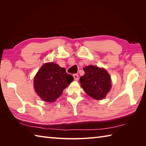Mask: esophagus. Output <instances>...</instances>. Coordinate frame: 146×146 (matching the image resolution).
I'll return each mask as SVG.
<instances>
[{
    "label": "esophagus",
    "instance_id": "obj_1",
    "mask_svg": "<svg viewBox=\"0 0 146 146\" xmlns=\"http://www.w3.org/2000/svg\"><path fill=\"white\" fill-rule=\"evenodd\" d=\"M73 77H74V80H75V81H78L79 77H78V75H77V74H74Z\"/></svg>",
    "mask_w": 146,
    "mask_h": 146
}]
</instances>
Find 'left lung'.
I'll return each mask as SVG.
<instances>
[{
	"label": "left lung",
	"mask_w": 146,
	"mask_h": 146,
	"mask_svg": "<svg viewBox=\"0 0 146 146\" xmlns=\"http://www.w3.org/2000/svg\"><path fill=\"white\" fill-rule=\"evenodd\" d=\"M85 75L80 77L81 86L86 94L95 100H102L111 89V78L104 68L90 65L83 68Z\"/></svg>",
	"instance_id": "1"
}]
</instances>
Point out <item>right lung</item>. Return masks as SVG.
Instances as JSON below:
<instances>
[{"instance_id": "add662e5", "label": "right lung", "mask_w": 146, "mask_h": 146, "mask_svg": "<svg viewBox=\"0 0 146 146\" xmlns=\"http://www.w3.org/2000/svg\"><path fill=\"white\" fill-rule=\"evenodd\" d=\"M72 75L67 74L64 68L54 63L42 65L34 79V88L42 100L54 102L63 90L73 81Z\"/></svg>"}]
</instances>
